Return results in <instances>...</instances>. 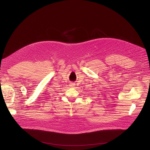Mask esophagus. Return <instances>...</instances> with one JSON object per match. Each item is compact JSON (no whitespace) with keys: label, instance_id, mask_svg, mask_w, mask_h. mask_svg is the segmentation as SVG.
Instances as JSON below:
<instances>
[{"label":"esophagus","instance_id":"1","mask_svg":"<svg viewBox=\"0 0 150 150\" xmlns=\"http://www.w3.org/2000/svg\"><path fill=\"white\" fill-rule=\"evenodd\" d=\"M74 85H75V84H74V83L71 84V85H72V87H74Z\"/></svg>","mask_w":150,"mask_h":150}]
</instances>
